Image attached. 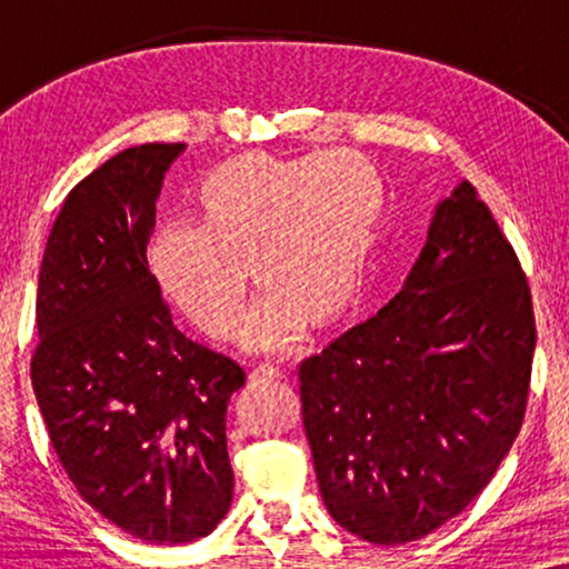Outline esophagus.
Returning a JSON list of instances; mask_svg holds the SVG:
<instances>
[{"instance_id":"obj_1","label":"esophagus","mask_w":569,"mask_h":569,"mask_svg":"<svg viewBox=\"0 0 569 569\" xmlns=\"http://www.w3.org/2000/svg\"><path fill=\"white\" fill-rule=\"evenodd\" d=\"M279 378H282V370L274 368V365H259V368L251 372L253 383H269V380H279Z\"/></svg>"}]
</instances>
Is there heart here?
<instances>
[{"instance_id": "obj_1", "label": "heart", "mask_w": 569, "mask_h": 569, "mask_svg": "<svg viewBox=\"0 0 569 569\" xmlns=\"http://www.w3.org/2000/svg\"><path fill=\"white\" fill-rule=\"evenodd\" d=\"M201 220H168L150 246L152 274L176 308L214 339L243 323L248 261L267 287L246 345L287 352L310 318L355 306L386 191L355 150L274 158L248 152L209 170L197 191Z\"/></svg>"}]
</instances>
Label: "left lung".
<instances>
[{"label": "left lung", "mask_w": 569, "mask_h": 569, "mask_svg": "<svg viewBox=\"0 0 569 569\" xmlns=\"http://www.w3.org/2000/svg\"><path fill=\"white\" fill-rule=\"evenodd\" d=\"M533 349L526 271L463 181L401 292L298 368L331 518L386 547L456 518L518 438Z\"/></svg>", "instance_id": "8db88e82"}]
</instances>
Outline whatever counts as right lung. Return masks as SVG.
Instances as JSON below:
<instances>
[{
    "label": "right lung",
    "instance_id": "1",
    "mask_svg": "<svg viewBox=\"0 0 569 569\" xmlns=\"http://www.w3.org/2000/svg\"><path fill=\"white\" fill-rule=\"evenodd\" d=\"M183 144L129 147L69 191L46 243L30 380L92 510L150 543L212 533L232 502L236 360L183 337L150 271L162 176Z\"/></svg>",
    "mask_w": 569,
    "mask_h": 569
}]
</instances>
